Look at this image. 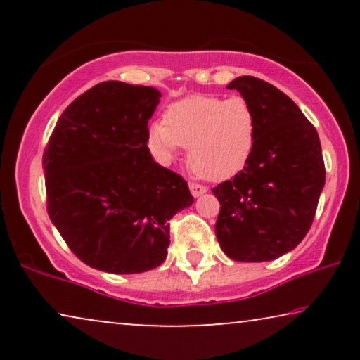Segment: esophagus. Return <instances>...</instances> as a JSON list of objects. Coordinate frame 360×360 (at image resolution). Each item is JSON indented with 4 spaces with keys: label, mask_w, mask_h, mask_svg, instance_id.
Instances as JSON below:
<instances>
[{
    "label": "esophagus",
    "mask_w": 360,
    "mask_h": 360,
    "mask_svg": "<svg viewBox=\"0 0 360 360\" xmlns=\"http://www.w3.org/2000/svg\"><path fill=\"white\" fill-rule=\"evenodd\" d=\"M188 186H190V191H191V195H193L195 198H198L200 195L206 193V186L200 185V184H196V181H190Z\"/></svg>",
    "instance_id": "34e87169"
}]
</instances>
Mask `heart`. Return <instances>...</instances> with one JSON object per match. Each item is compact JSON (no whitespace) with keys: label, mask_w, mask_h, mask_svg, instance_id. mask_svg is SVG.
Returning a JSON list of instances; mask_svg holds the SVG:
<instances>
[{"label":"heart","mask_w":360,"mask_h":360,"mask_svg":"<svg viewBox=\"0 0 360 360\" xmlns=\"http://www.w3.org/2000/svg\"><path fill=\"white\" fill-rule=\"evenodd\" d=\"M259 116L244 96L190 95L167 108L165 121L152 122L147 146L160 164H172L188 147V164L203 179H233L252 159Z\"/></svg>","instance_id":"obj_1"}]
</instances>
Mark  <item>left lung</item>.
<instances>
[{
    "mask_svg": "<svg viewBox=\"0 0 360 360\" xmlns=\"http://www.w3.org/2000/svg\"><path fill=\"white\" fill-rule=\"evenodd\" d=\"M229 90L252 103L259 141L233 180L213 188L219 200L216 238L229 259L267 262L290 252L311 228L326 170L318 132L278 88L239 77Z\"/></svg>",
    "mask_w": 360,
    "mask_h": 360,
    "instance_id": "8db88e82",
    "label": "left lung"
}]
</instances>
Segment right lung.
I'll return each instance as SVG.
<instances>
[{
  "label": "right lung",
  "mask_w": 360,
  "mask_h": 360,
  "mask_svg": "<svg viewBox=\"0 0 360 360\" xmlns=\"http://www.w3.org/2000/svg\"><path fill=\"white\" fill-rule=\"evenodd\" d=\"M159 98L152 86L98 83L62 112L44 150L51 221L82 262L103 272L159 267L169 221L193 203L186 181L147 147Z\"/></svg>",
  "instance_id": "right-lung-1"
}]
</instances>
